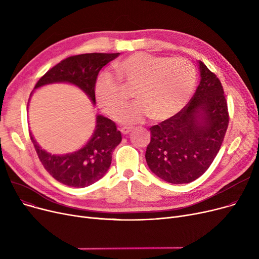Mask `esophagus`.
<instances>
[{
    "mask_svg": "<svg viewBox=\"0 0 259 259\" xmlns=\"http://www.w3.org/2000/svg\"><path fill=\"white\" fill-rule=\"evenodd\" d=\"M131 130H132V128H130V127H122L121 129H120V132L124 134V135H126V134H128L129 132H131Z\"/></svg>",
    "mask_w": 259,
    "mask_h": 259,
    "instance_id": "1",
    "label": "esophagus"
}]
</instances>
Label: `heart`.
I'll return each instance as SVG.
<instances>
[{"label": "heart", "mask_w": 259, "mask_h": 259, "mask_svg": "<svg viewBox=\"0 0 259 259\" xmlns=\"http://www.w3.org/2000/svg\"><path fill=\"white\" fill-rule=\"evenodd\" d=\"M116 75L137 86L138 101L117 112L120 124L131 125L151 116L153 120H166L178 114L194 90L196 70L194 65L183 58L159 57L137 52L114 64ZM98 104L108 114H113L124 103L118 80L109 72L99 75L94 85Z\"/></svg>", "instance_id": "heart-1"}]
</instances>
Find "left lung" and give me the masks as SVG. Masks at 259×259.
<instances>
[{"label":"left lung","instance_id":"1","mask_svg":"<svg viewBox=\"0 0 259 259\" xmlns=\"http://www.w3.org/2000/svg\"><path fill=\"white\" fill-rule=\"evenodd\" d=\"M199 84L189 104L150 128L147 165L170 184H188L205 173L219 153L229 124L221 80L198 61Z\"/></svg>","mask_w":259,"mask_h":259}]
</instances>
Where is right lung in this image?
<instances>
[{
    "instance_id": "1",
    "label": "right lung",
    "mask_w": 259,
    "mask_h": 259,
    "mask_svg": "<svg viewBox=\"0 0 259 259\" xmlns=\"http://www.w3.org/2000/svg\"><path fill=\"white\" fill-rule=\"evenodd\" d=\"M118 56L119 53H85L67 58L40 77L33 91L47 85L66 83L83 91L95 105L94 85L99 72ZM30 139L40 162L52 178L69 187L85 188L107 173L112 152L121 142V134L111 119L97 114L90 140L74 152L52 154L37 144L31 132Z\"/></svg>"
}]
</instances>
